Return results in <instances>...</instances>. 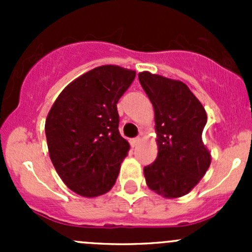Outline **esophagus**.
<instances>
[{"label": "esophagus", "mask_w": 252, "mask_h": 252, "mask_svg": "<svg viewBox=\"0 0 252 252\" xmlns=\"http://www.w3.org/2000/svg\"><path fill=\"white\" fill-rule=\"evenodd\" d=\"M140 141H141V139L139 138V136H138V138L131 139V140H130V145H131V147H136V146H138L139 144H140Z\"/></svg>", "instance_id": "1"}]
</instances>
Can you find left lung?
<instances>
[{
	"mask_svg": "<svg viewBox=\"0 0 252 252\" xmlns=\"http://www.w3.org/2000/svg\"><path fill=\"white\" fill-rule=\"evenodd\" d=\"M142 89L155 111L158 154L144 167L146 184L163 197L188 194L204 177L211 155L202 142L207 114L182 81L142 72Z\"/></svg>",
	"mask_w": 252,
	"mask_h": 252,
	"instance_id": "left-lung-1",
	"label": "left lung"
}]
</instances>
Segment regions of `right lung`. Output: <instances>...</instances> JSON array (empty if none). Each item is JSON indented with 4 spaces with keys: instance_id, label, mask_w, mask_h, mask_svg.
Masks as SVG:
<instances>
[{
    "instance_id": "obj_1",
    "label": "right lung",
    "mask_w": 252,
    "mask_h": 252,
    "mask_svg": "<svg viewBox=\"0 0 252 252\" xmlns=\"http://www.w3.org/2000/svg\"><path fill=\"white\" fill-rule=\"evenodd\" d=\"M134 70L102 65L70 83L55 101L45 124L56 171L72 191L85 197L107 192L116 183L129 144L118 130L117 103Z\"/></svg>"
}]
</instances>
